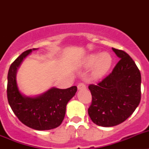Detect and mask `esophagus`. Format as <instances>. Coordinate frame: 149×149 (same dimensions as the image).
Masks as SVG:
<instances>
[{
	"label": "esophagus",
	"mask_w": 149,
	"mask_h": 149,
	"mask_svg": "<svg viewBox=\"0 0 149 149\" xmlns=\"http://www.w3.org/2000/svg\"><path fill=\"white\" fill-rule=\"evenodd\" d=\"M86 88V85L84 84V83H80L77 85V89H84Z\"/></svg>",
	"instance_id": "obj_1"
}]
</instances>
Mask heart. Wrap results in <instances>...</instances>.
Returning <instances> with one entry per match:
<instances>
[{
  "instance_id": "1",
  "label": "heart",
  "mask_w": 149,
  "mask_h": 149,
  "mask_svg": "<svg viewBox=\"0 0 149 149\" xmlns=\"http://www.w3.org/2000/svg\"><path fill=\"white\" fill-rule=\"evenodd\" d=\"M113 63V58L108 53L93 54L87 56L84 62L85 66L93 67V74L95 77L99 78L105 75L110 70Z\"/></svg>"
}]
</instances>
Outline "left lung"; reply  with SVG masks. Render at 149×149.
<instances>
[{
  "label": "left lung",
  "instance_id": "obj_1",
  "mask_svg": "<svg viewBox=\"0 0 149 149\" xmlns=\"http://www.w3.org/2000/svg\"><path fill=\"white\" fill-rule=\"evenodd\" d=\"M120 60L111 73L98 84H89L90 119L97 125L113 127L125 122L141 99V74L125 51L112 48Z\"/></svg>",
  "mask_w": 149,
  "mask_h": 149
}]
</instances>
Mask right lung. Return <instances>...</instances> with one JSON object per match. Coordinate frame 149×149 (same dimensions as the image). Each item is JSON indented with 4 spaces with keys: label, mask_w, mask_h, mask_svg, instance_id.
Masks as SVG:
<instances>
[{
    "label": "right lung",
    "mask_w": 149,
    "mask_h": 149,
    "mask_svg": "<svg viewBox=\"0 0 149 149\" xmlns=\"http://www.w3.org/2000/svg\"><path fill=\"white\" fill-rule=\"evenodd\" d=\"M31 51L32 49H29L23 52L10 65L6 89L8 102L24 125L38 131L51 130L61 125L67 103L75 95L77 88L76 86L65 89L52 88L36 98L22 95L17 86L15 74L22 60Z\"/></svg>",
    "instance_id": "1"
}]
</instances>
